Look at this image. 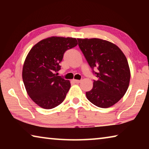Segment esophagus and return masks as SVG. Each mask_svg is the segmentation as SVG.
Returning <instances> with one entry per match:
<instances>
[{"label": "esophagus", "instance_id": "esophagus-1", "mask_svg": "<svg viewBox=\"0 0 149 149\" xmlns=\"http://www.w3.org/2000/svg\"><path fill=\"white\" fill-rule=\"evenodd\" d=\"M73 81L75 84H79V83L81 82V80H77V79H73Z\"/></svg>", "mask_w": 149, "mask_h": 149}]
</instances>
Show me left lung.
I'll use <instances>...</instances> for the list:
<instances>
[{
    "label": "left lung",
    "mask_w": 149,
    "mask_h": 149,
    "mask_svg": "<svg viewBox=\"0 0 149 149\" xmlns=\"http://www.w3.org/2000/svg\"><path fill=\"white\" fill-rule=\"evenodd\" d=\"M78 45L98 79L93 89L86 92L89 101L98 107L107 108L124 96L130 81V69L125 54L117 45L106 40L77 39Z\"/></svg>",
    "instance_id": "obj_1"
}]
</instances>
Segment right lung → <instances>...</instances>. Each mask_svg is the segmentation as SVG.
<instances>
[{"label": "right lung", "instance_id": "add662e5", "mask_svg": "<svg viewBox=\"0 0 149 149\" xmlns=\"http://www.w3.org/2000/svg\"><path fill=\"white\" fill-rule=\"evenodd\" d=\"M77 45L75 38L52 36L37 42L27 54L22 79L27 94L40 107L52 109L64 101L71 84L56 72L64 52Z\"/></svg>", "mask_w": 149, "mask_h": 149}]
</instances>
